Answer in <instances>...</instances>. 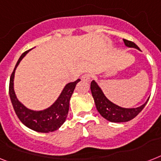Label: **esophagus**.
Segmentation results:
<instances>
[{
    "mask_svg": "<svg viewBox=\"0 0 161 161\" xmlns=\"http://www.w3.org/2000/svg\"><path fill=\"white\" fill-rule=\"evenodd\" d=\"M91 74H88V73H87V74H84L82 76V79H83V81H85V82H89L90 80H91Z\"/></svg>",
    "mask_w": 161,
    "mask_h": 161,
    "instance_id": "obj_1",
    "label": "esophagus"
}]
</instances>
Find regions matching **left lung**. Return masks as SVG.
<instances>
[{
	"label": "left lung",
	"mask_w": 161,
	"mask_h": 161,
	"mask_svg": "<svg viewBox=\"0 0 161 161\" xmlns=\"http://www.w3.org/2000/svg\"><path fill=\"white\" fill-rule=\"evenodd\" d=\"M123 41L126 46L129 48H135L140 50L139 47L132 41L125 40V39H123ZM90 87H91V92H92L97 110L98 111L102 117L111 122H126V121H130L142 112L149 100L148 98L143 105L138 108H124L116 105L115 103L108 100L102 91L101 87H99L94 80L92 81Z\"/></svg>",
	"instance_id": "obj_1"
}]
</instances>
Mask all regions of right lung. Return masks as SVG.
Segmentation results:
<instances>
[{
	"instance_id": "add662e5",
	"label": "right lung",
	"mask_w": 161,
	"mask_h": 161,
	"mask_svg": "<svg viewBox=\"0 0 161 161\" xmlns=\"http://www.w3.org/2000/svg\"><path fill=\"white\" fill-rule=\"evenodd\" d=\"M30 50L25 51V53H22L19 60L17 61L14 71L11 74L9 85L10 101L12 103L15 114L25 126L38 132H52L53 130H58L66 120L69 113V100L77 83L80 81V79L66 84L58 99L49 108L42 111H33L29 109L17 99L14 91V77L17 66Z\"/></svg>"
}]
</instances>
